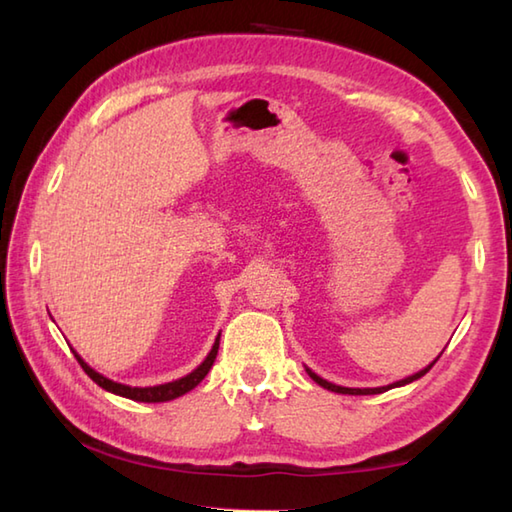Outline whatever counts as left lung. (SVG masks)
Returning a JSON list of instances; mask_svg holds the SVG:
<instances>
[{"label":"left lung","instance_id":"left-lung-1","mask_svg":"<svg viewBox=\"0 0 512 512\" xmlns=\"http://www.w3.org/2000/svg\"><path fill=\"white\" fill-rule=\"evenodd\" d=\"M440 358V356H437ZM437 358L429 364V367L426 369H422V371H417V373H413V375H409V378H404V380H400V382H393V384H389V387H378V389H349V387H338V384H331V382H327V380H322L320 375H316L314 371H309L307 369V373H309V378L314 380V382H318L320 387H325V389H329V391H336V393H342V395H375V393H382V391H389V389H393V387H404V384H409V382H413V380H420L422 375L429 371L433 364L437 362Z\"/></svg>","mask_w":512,"mask_h":512}]
</instances>
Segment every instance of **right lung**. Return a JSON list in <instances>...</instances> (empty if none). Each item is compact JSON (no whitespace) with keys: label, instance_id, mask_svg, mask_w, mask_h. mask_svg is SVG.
I'll return each mask as SVG.
<instances>
[{"label":"right lung","instance_id":"add662e5","mask_svg":"<svg viewBox=\"0 0 512 512\" xmlns=\"http://www.w3.org/2000/svg\"><path fill=\"white\" fill-rule=\"evenodd\" d=\"M218 340H221V333H218V338L214 342L212 351L207 353V358L201 364H198V367L192 373H187L185 378L168 382V384H156V387H128V384L112 382L108 378H103V375L97 373L92 367H88V364L81 360V356H79L77 351H72V353H75V358L81 364V369L86 371L90 378L99 384L101 389H106V391H110L114 395H121V398L134 400V402H168V400L179 398V395H185L187 391H192L196 384L201 382L207 373H210L212 364L216 360V353H218Z\"/></svg>","mask_w":512,"mask_h":512}]
</instances>
